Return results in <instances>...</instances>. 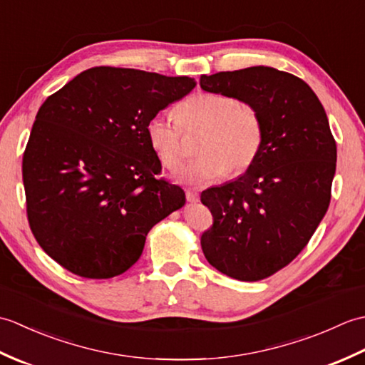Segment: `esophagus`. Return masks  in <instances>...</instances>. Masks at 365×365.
<instances>
[{"mask_svg": "<svg viewBox=\"0 0 365 365\" xmlns=\"http://www.w3.org/2000/svg\"><path fill=\"white\" fill-rule=\"evenodd\" d=\"M187 200H188V202H197V200H199V195H197L196 191L188 190V191H187Z\"/></svg>", "mask_w": 365, "mask_h": 365, "instance_id": "esophagus-1", "label": "esophagus"}]
</instances>
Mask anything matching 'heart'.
<instances>
[{"instance_id": "b5f03b06", "label": "heart", "mask_w": 365, "mask_h": 365, "mask_svg": "<svg viewBox=\"0 0 365 365\" xmlns=\"http://www.w3.org/2000/svg\"><path fill=\"white\" fill-rule=\"evenodd\" d=\"M175 120L155 114L145 125L147 141L166 169L183 163L182 130L204 128L197 145L199 158L191 161L178 180L196 187L218 180L227 173L240 174L250 168L262 145V122L254 108L221 92H197L174 110Z\"/></svg>"}]
</instances>
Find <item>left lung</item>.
<instances>
[{"label": "left lung", "instance_id": "1", "mask_svg": "<svg viewBox=\"0 0 365 365\" xmlns=\"http://www.w3.org/2000/svg\"><path fill=\"white\" fill-rule=\"evenodd\" d=\"M200 88L254 108L262 122L246 173L200 195L213 215L200 237L208 263L238 281H260L304 250L327 213L336 141L319 97L292 73L255 66L202 75Z\"/></svg>", "mask_w": 365, "mask_h": 365}]
</instances>
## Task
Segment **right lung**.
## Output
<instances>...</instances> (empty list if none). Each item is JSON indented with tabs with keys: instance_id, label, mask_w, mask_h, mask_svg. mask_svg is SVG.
Wrapping results in <instances>:
<instances>
[{
	"instance_id": "obj_1",
	"label": "right lung",
	"mask_w": 365,
	"mask_h": 365,
	"mask_svg": "<svg viewBox=\"0 0 365 365\" xmlns=\"http://www.w3.org/2000/svg\"><path fill=\"white\" fill-rule=\"evenodd\" d=\"M195 78L92 67L45 100L23 155L28 221L42 250L89 279L119 276L155 224L185 205L145 125Z\"/></svg>"
}]
</instances>
